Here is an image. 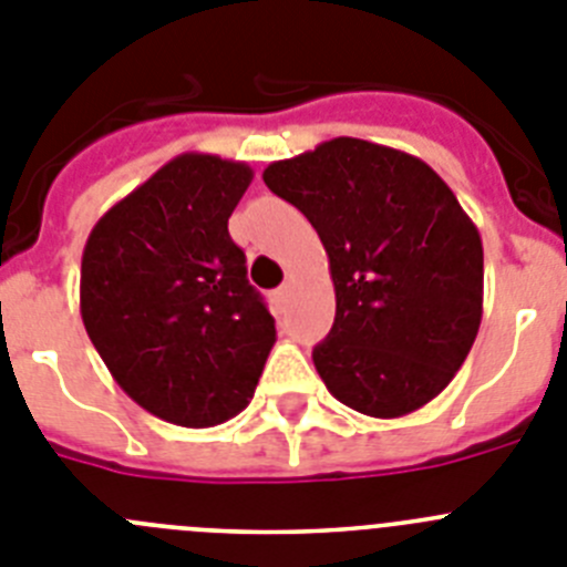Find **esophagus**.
I'll return each mask as SVG.
<instances>
[{
	"label": "esophagus",
	"mask_w": 567,
	"mask_h": 567,
	"mask_svg": "<svg viewBox=\"0 0 567 567\" xmlns=\"http://www.w3.org/2000/svg\"><path fill=\"white\" fill-rule=\"evenodd\" d=\"M287 295H289V284H284V287L275 289V300H278V303H284V300H287Z\"/></svg>",
	"instance_id": "1"
}]
</instances>
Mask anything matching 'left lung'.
Returning <instances> with one entry per match:
<instances>
[{
  "mask_svg": "<svg viewBox=\"0 0 567 567\" xmlns=\"http://www.w3.org/2000/svg\"><path fill=\"white\" fill-rule=\"evenodd\" d=\"M329 255L334 323L312 360L343 405L392 420L452 383L483 320V240L417 155L340 135L264 169Z\"/></svg>",
  "mask_w": 567,
  "mask_h": 567,
  "instance_id": "1",
  "label": "left lung"
}]
</instances>
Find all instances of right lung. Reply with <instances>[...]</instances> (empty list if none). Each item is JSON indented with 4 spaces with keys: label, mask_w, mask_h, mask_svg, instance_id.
<instances>
[{
    "label": "right lung",
    "mask_w": 567,
    "mask_h": 567,
    "mask_svg": "<svg viewBox=\"0 0 567 567\" xmlns=\"http://www.w3.org/2000/svg\"><path fill=\"white\" fill-rule=\"evenodd\" d=\"M249 182L244 162L175 155L84 244V329L115 383L167 423L207 429L244 412L275 346L227 229Z\"/></svg>",
    "instance_id": "add662e5"
}]
</instances>
